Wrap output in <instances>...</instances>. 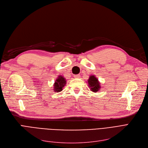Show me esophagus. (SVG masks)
<instances>
[{
	"instance_id": "esophagus-1",
	"label": "esophagus",
	"mask_w": 148,
	"mask_h": 148,
	"mask_svg": "<svg viewBox=\"0 0 148 148\" xmlns=\"http://www.w3.org/2000/svg\"><path fill=\"white\" fill-rule=\"evenodd\" d=\"M75 78H80V75H79V74H78V75H75L74 76H73Z\"/></svg>"
}]
</instances>
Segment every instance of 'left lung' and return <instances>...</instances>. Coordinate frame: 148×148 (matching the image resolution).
Here are the masks:
<instances>
[{"instance_id":"left-lung-1","label":"left lung","mask_w":148,"mask_h":148,"mask_svg":"<svg viewBox=\"0 0 148 148\" xmlns=\"http://www.w3.org/2000/svg\"><path fill=\"white\" fill-rule=\"evenodd\" d=\"M88 85L90 87L91 91L93 92H97L101 88L100 83L95 76L91 75L88 79Z\"/></svg>"}]
</instances>
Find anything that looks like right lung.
<instances>
[{"mask_svg": "<svg viewBox=\"0 0 148 148\" xmlns=\"http://www.w3.org/2000/svg\"><path fill=\"white\" fill-rule=\"evenodd\" d=\"M66 84V80L65 78L60 75L58 78L55 80L54 85H53V90L55 92H60L62 90V88L64 87Z\"/></svg>", "mask_w": 148, "mask_h": 148, "instance_id": "obj_1", "label": "right lung"}]
</instances>
